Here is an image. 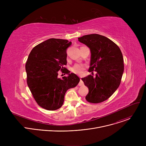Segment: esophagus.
<instances>
[{"instance_id":"34e87169","label":"esophagus","mask_w":146,"mask_h":146,"mask_svg":"<svg viewBox=\"0 0 146 146\" xmlns=\"http://www.w3.org/2000/svg\"><path fill=\"white\" fill-rule=\"evenodd\" d=\"M83 85H84V82H83V81H82L81 78H80V82H79L78 86H82Z\"/></svg>"}]
</instances>
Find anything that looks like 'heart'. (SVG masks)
I'll return each instance as SVG.
<instances>
[{"label": "heart", "mask_w": 146, "mask_h": 146, "mask_svg": "<svg viewBox=\"0 0 146 146\" xmlns=\"http://www.w3.org/2000/svg\"><path fill=\"white\" fill-rule=\"evenodd\" d=\"M86 66L84 65L81 64H76L72 68V71L75 74L81 75L82 74Z\"/></svg>", "instance_id": "obj_1"}]
</instances>
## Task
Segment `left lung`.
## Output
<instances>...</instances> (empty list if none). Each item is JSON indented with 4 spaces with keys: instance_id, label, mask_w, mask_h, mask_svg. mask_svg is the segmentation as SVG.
<instances>
[{
    "instance_id": "1",
    "label": "left lung",
    "mask_w": 146,
    "mask_h": 146,
    "mask_svg": "<svg viewBox=\"0 0 146 146\" xmlns=\"http://www.w3.org/2000/svg\"><path fill=\"white\" fill-rule=\"evenodd\" d=\"M91 51L90 72L96 76L82 78L89 92L86 99L99 103L109 99L117 90L123 73V59L118 46L109 38L98 34H90L78 38Z\"/></svg>"
}]
</instances>
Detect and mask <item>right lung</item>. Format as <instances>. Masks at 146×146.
<instances>
[{
    "label": "right lung",
    "mask_w": 146,
    "mask_h": 146,
    "mask_svg": "<svg viewBox=\"0 0 146 146\" xmlns=\"http://www.w3.org/2000/svg\"><path fill=\"white\" fill-rule=\"evenodd\" d=\"M71 44L67 40L48 39L32 50L27 61L28 87L38 105L47 110L59 109L63 105L66 92L76 87L80 81L76 74L70 73L65 68L66 50ZM60 70L68 76L59 78Z\"/></svg>",
    "instance_id": "1"
}]
</instances>
